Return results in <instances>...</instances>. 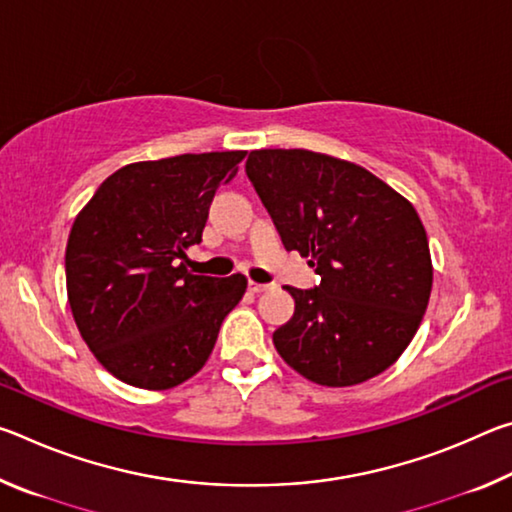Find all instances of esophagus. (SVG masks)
I'll use <instances>...</instances> for the list:
<instances>
[{
	"instance_id": "34e87169",
	"label": "esophagus",
	"mask_w": 512,
	"mask_h": 512,
	"mask_svg": "<svg viewBox=\"0 0 512 512\" xmlns=\"http://www.w3.org/2000/svg\"><path fill=\"white\" fill-rule=\"evenodd\" d=\"M248 289L253 291V293H262V291L268 289V284H259V282H255V280H250V282H248Z\"/></svg>"
}]
</instances>
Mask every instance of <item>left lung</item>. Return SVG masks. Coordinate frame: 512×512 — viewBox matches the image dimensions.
I'll return each mask as SVG.
<instances>
[{"label":"left lung","mask_w":512,"mask_h":512,"mask_svg":"<svg viewBox=\"0 0 512 512\" xmlns=\"http://www.w3.org/2000/svg\"><path fill=\"white\" fill-rule=\"evenodd\" d=\"M246 173L282 244L309 257L316 289L287 291L275 350L320 386H354L391 368L429 305L433 266L415 207L359 164L305 149L250 151Z\"/></svg>","instance_id":"1"}]
</instances>
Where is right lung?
Listing matches in <instances>:
<instances>
[{
  "instance_id": "right-lung-1",
  "label": "right lung",
  "mask_w": 512,
  "mask_h": 512,
  "mask_svg": "<svg viewBox=\"0 0 512 512\" xmlns=\"http://www.w3.org/2000/svg\"><path fill=\"white\" fill-rule=\"evenodd\" d=\"M244 158L246 151H214L126 164L74 219L69 307L94 357L124 384L167 391L194 377L244 298L241 273L207 277L185 266L214 194Z\"/></svg>"
}]
</instances>
